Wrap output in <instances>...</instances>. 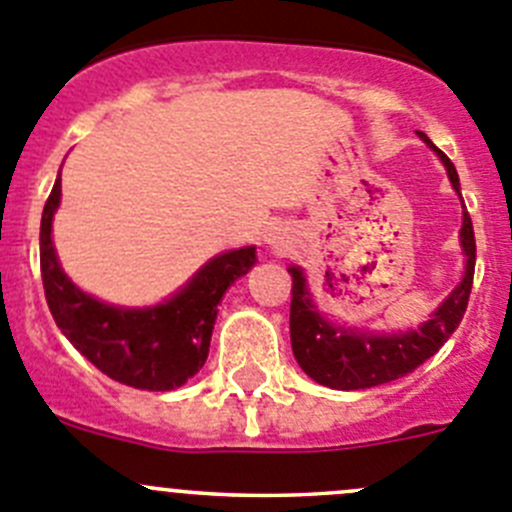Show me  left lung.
<instances>
[{"label": "left lung", "mask_w": 512, "mask_h": 512, "mask_svg": "<svg viewBox=\"0 0 512 512\" xmlns=\"http://www.w3.org/2000/svg\"><path fill=\"white\" fill-rule=\"evenodd\" d=\"M422 138L437 151L442 164L447 166L452 186L460 191V176H457L455 164L424 133ZM460 237L467 255L462 283L452 290L450 298L439 305L437 313L432 315V321L424 323L419 331L399 333V336H371V333L343 331V328L323 321L321 313L310 303L303 272L298 267H290L288 272L293 278V290H290L293 293V300H290V341H293V353L298 358L300 369L318 384L343 391L389 384V381L401 379V376L419 369L455 333L467 310L472 278H475V229H472V219L467 212Z\"/></svg>", "instance_id": "obj_1"}]
</instances>
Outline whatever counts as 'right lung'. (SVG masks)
<instances>
[{
  "label": "right lung",
  "mask_w": 512,
  "mask_h": 512,
  "mask_svg": "<svg viewBox=\"0 0 512 512\" xmlns=\"http://www.w3.org/2000/svg\"><path fill=\"white\" fill-rule=\"evenodd\" d=\"M60 204V179L42 209L40 270L45 298L68 341L113 381L146 391L186 384L207 361L217 305L234 280L255 265V247L209 260L191 283L156 308H116L75 288L52 247V214Z\"/></svg>",
  "instance_id": "add662e5"
}]
</instances>
